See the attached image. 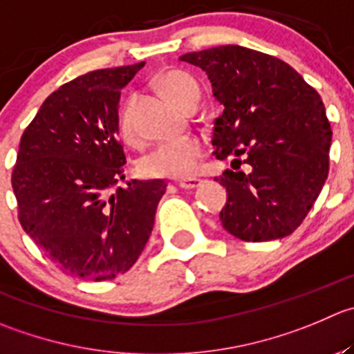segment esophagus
<instances>
[{
  "instance_id": "34e87169",
  "label": "esophagus",
  "mask_w": 354,
  "mask_h": 354,
  "mask_svg": "<svg viewBox=\"0 0 354 354\" xmlns=\"http://www.w3.org/2000/svg\"><path fill=\"white\" fill-rule=\"evenodd\" d=\"M202 185V180H198V178H188V180H181L180 183H178V187L183 188V190H195V188H198Z\"/></svg>"
}]
</instances>
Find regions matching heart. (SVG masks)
Here are the masks:
<instances>
[{
  "mask_svg": "<svg viewBox=\"0 0 354 354\" xmlns=\"http://www.w3.org/2000/svg\"><path fill=\"white\" fill-rule=\"evenodd\" d=\"M160 88L174 105L183 109L192 100H198L201 90L190 74L181 71H169L160 77ZM119 131L124 140H135L136 129L133 121L131 104H126L119 114ZM204 156L201 142L194 138H181L164 142L143 153L138 160L140 173L145 178H169L180 180L188 178L197 171Z\"/></svg>",
  "mask_w": 354,
  "mask_h": 354,
  "instance_id": "heart-1",
  "label": "heart"
}]
</instances>
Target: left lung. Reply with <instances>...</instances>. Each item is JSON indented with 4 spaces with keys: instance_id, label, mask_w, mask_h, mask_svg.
<instances>
[{
    "instance_id": "1",
    "label": "left lung",
    "mask_w": 354,
    "mask_h": 354,
    "mask_svg": "<svg viewBox=\"0 0 354 354\" xmlns=\"http://www.w3.org/2000/svg\"><path fill=\"white\" fill-rule=\"evenodd\" d=\"M207 74L223 105L214 121L216 159L233 169L214 178L226 188L223 228L245 242L290 235L303 223L328 174L332 129L315 88L289 64L239 44L181 55Z\"/></svg>"
}]
</instances>
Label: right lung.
<instances>
[{
  "instance_id": "obj_1",
  "label": "right lung",
  "mask_w": 354,
  "mask_h": 354,
  "mask_svg": "<svg viewBox=\"0 0 354 354\" xmlns=\"http://www.w3.org/2000/svg\"><path fill=\"white\" fill-rule=\"evenodd\" d=\"M145 65L100 68L60 86L20 138L12 173L24 232L71 277L128 272L153 228L164 180H124L121 90Z\"/></svg>"
}]
</instances>
